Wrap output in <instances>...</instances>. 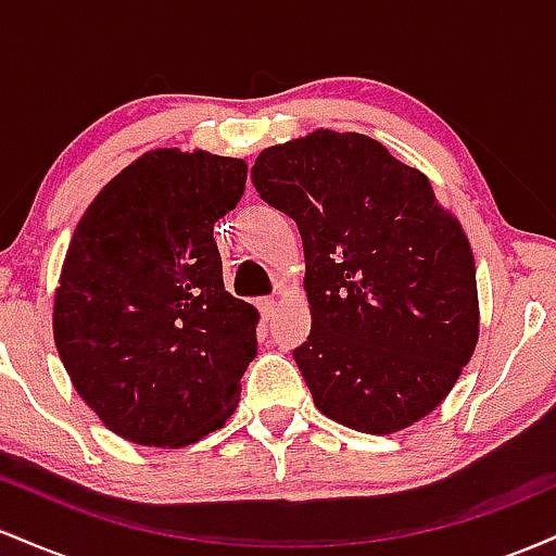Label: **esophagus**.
<instances>
[{"label": "esophagus", "mask_w": 556, "mask_h": 556, "mask_svg": "<svg viewBox=\"0 0 556 556\" xmlns=\"http://www.w3.org/2000/svg\"><path fill=\"white\" fill-rule=\"evenodd\" d=\"M274 308H277V300H274V298H261L258 300V311L264 316H271Z\"/></svg>", "instance_id": "obj_1"}]
</instances>
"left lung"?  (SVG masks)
<instances>
[{
	"mask_svg": "<svg viewBox=\"0 0 556 556\" xmlns=\"http://www.w3.org/2000/svg\"><path fill=\"white\" fill-rule=\"evenodd\" d=\"M251 180L303 238L311 334L292 358L318 410L363 433L429 416L478 340L473 251L429 177L316 130L261 151Z\"/></svg>",
	"mask_w": 556,
	"mask_h": 556,
	"instance_id": "left-lung-1",
	"label": "left lung"
}]
</instances>
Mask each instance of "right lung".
Wrapping results in <instances>:
<instances>
[{
    "instance_id": "obj_1",
    "label": "right lung",
    "mask_w": 556,
    "mask_h": 556,
    "mask_svg": "<svg viewBox=\"0 0 556 556\" xmlns=\"http://www.w3.org/2000/svg\"><path fill=\"white\" fill-rule=\"evenodd\" d=\"M245 177L242 159L151 151L75 227L54 342L75 392L127 442L193 444L235 413L258 311L225 290L214 222Z\"/></svg>"
}]
</instances>
